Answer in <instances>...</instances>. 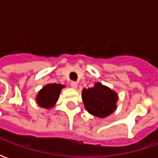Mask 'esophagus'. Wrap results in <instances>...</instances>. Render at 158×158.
<instances>
[{
	"instance_id": "esophagus-1",
	"label": "esophagus",
	"mask_w": 158,
	"mask_h": 158,
	"mask_svg": "<svg viewBox=\"0 0 158 158\" xmlns=\"http://www.w3.org/2000/svg\"><path fill=\"white\" fill-rule=\"evenodd\" d=\"M70 85H71V87H72L73 89H77V88H78V84L76 82H71Z\"/></svg>"
}]
</instances>
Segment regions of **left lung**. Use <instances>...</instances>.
I'll return each mask as SVG.
<instances>
[{"label": "left lung", "mask_w": 158, "mask_h": 158, "mask_svg": "<svg viewBox=\"0 0 158 158\" xmlns=\"http://www.w3.org/2000/svg\"><path fill=\"white\" fill-rule=\"evenodd\" d=\"M82 100L88 113L103 118L111 115L117 109L118 96L109 87L96 82L91 88L83 89Z\"/></svg>", "instance_id": "8db88e82"}]
</instances>
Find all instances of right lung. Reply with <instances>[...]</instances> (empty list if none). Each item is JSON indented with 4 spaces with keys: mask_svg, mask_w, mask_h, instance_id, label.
Returning a JSON list of instances; mask_svg holds the SVG:
<instances>
[{
    "mask_svg": "<svg viewBox=\"0 0 158 158\" xmlns=\"http://www.w3.org/2000/svg\"><path fill=\"white\" fill-rule=\"evenodd\" d=\"M65 85L61 84H47L37 94L36 102L42 108L51 109L58 101L60 93Z\"/></svg>",
    "mask_w": 158,
    "mask_h": 158,
    "instance_id": "add662e5",
    "label": "right lung"
}]
</instances>
